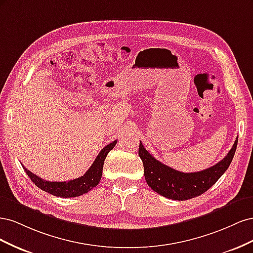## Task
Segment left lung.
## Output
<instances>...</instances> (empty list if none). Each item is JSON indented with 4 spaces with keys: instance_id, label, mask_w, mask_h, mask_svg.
Instances as JSON below:
<instances>
[{
    "instance_id": "obj_1",
    "label": "left lung",
    "mask_w": 253,
    "mask_h": 253,
    "mask_svg": "<svg viewBox=\"0 0 253 253\" xmlns=\"http://www.w3.org/2000/svg\"><path fill=\"white\" fill-rule=\"evenodd\" d=\"M237 145L235 139L225 158L204 171L183 173L158 162L144 149L141 141L138 154L143 163L144 178L149 187L158 194L174 201H186L200 196L215 183L230 166Z\"/></svg>"
}]
</instances>
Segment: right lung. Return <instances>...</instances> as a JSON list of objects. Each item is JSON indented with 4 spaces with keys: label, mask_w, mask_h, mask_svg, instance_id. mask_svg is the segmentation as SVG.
Returning a JSON list of instances; mask_svg holds the SVG:
<instances>
[{
    "label": "right lung",
    "mask_w": 253,
    "mask_h": 253,
    "mask_svg": "<svg viewBox=\"0 0 253 253\" xmlns=\"http://www.w3.org/2000/svg\"><path fill=\"white\" fill-rule=\"evenodd\" d=\"M117 143V140L111 142L110 144L104 147L100 153H99L98 156L96 157L95 162L93 165L90 166L89 169L86 171L81 177H78L73 180L68 181H48L44 180L39 176L32 173L26 168L23 166V169L26 172V174L29 176V178L35 185L40 188L41 190L45 191V192H48L49 194H52L55 196L59 197H76L80 196L87 193L89 190L96 187L99 181L101 179L102 176V169H103V164L104 159L108 156L109 152L113 150L115 144Z\"/></svg>",
    "instance_id": "1"
}]
</instances>
